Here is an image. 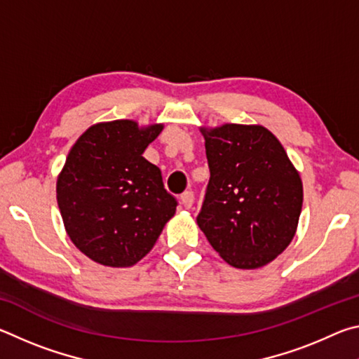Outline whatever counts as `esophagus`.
Masks as SVG:
<instances>
[{
    "label": "esophagus",
    "instance_id": "1",
    "mask_svg": "<svg viewBox=\"0 0 359 359\" xmlns=\"http://www.w3.org/2000/svg\"><path fill=\"white\" fill-rule=\"evenodd\" d=\"M180 203L185 209H190L194 203V194L193 191H184L180 194Z\"/></svg>",
    "mask_w": 359,
    "mask_h": 359
}]
</instances>
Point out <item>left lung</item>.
Instances as JSON below:
<instances>
[{
	"label": "left lung",
	"mask_w": 359,
	"mask_h": 359,
	"mask_svg": "<svg viewBox=\"0 0 359 359\" xmlns=\"http://www.w3.org/2000/svg\"><path fill=\"white\" fill-rule=\"evenodd\" d=\"M204 133L210 171L196 222L228 264L257 269L293 239L302 182L287 151L259 125L228 123Z\"/></svg>",
	"instance_id": "8db88e82"
}]
</instances>
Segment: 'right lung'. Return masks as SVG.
<instances>
[{
    "label": "right lung",
    "mask_w": 359,
    "mask_h": 359,
    "mask_svg": "<svg viewBox=\"0 0 359 359\" xmlns=\"http://www.w3.org/2000/svg\"><path fill=\"white\" fill-rule=\"evenodd\" d=\"M161 130H142L131 120L95 125L66 158L57 180L60 214L69 239L96 263L136 264L174 215L177 199L160 168L142 156Z\"/></svg>",
    "instance_id": "right-lung-1"
}]
</instances>
